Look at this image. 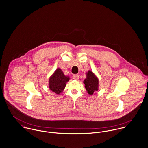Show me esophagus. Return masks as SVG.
Returning <instances> with one entry per match:
<instances>
[{
	"label": "esophagus",
	"mask_w": 148,
	"mask_h": 148,
	"mask_svg": "<svg viewBox=\"0 0 148 148\" xmlns=\"http://www.w3.org/2000/svg\"><path fill=\"white\" fill-rule=\"evenodd\" d=\"M79 75H73V78L75 79V80H78L79 79Z\"/></svg>",
	"instance_id": "esophagus-1"
}]
</instances>
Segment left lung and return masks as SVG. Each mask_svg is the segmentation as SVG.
Wrapping results in <instances>:
<instances>
[{
	"instance_id": "1",
	"label": "left lung",
	"mask_w": 148,
	"mask_h": 148,
	"mask_svg": "<svg viewBox=\"0 0 148 148\" xmlns=\"http://www.w3.org/2000/svg\"><path fill=\"white\" fill-rule=\"evenodd\" d=\"M86 90L89 95H93L99 88V80L95 73L91 70L86 72V78L83 81Z\"/></svg>"
}]
</instances>
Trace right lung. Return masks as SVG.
Listing matches in <instances>:
<instances>
[{
  "mask_svg": "<svg viewBox=\"0 0 148 148\" xmlns=\"http://www.w3.org/2000/svg\"><path fill=\"white\" fill-rule=\"evenodd\" d=\"M69 80V77L65 76L63 71L58 68L49 78V88L56 94H60L64 91L66 83Z\"/></svg>",
  "mask_w": 148,
  "mask_h": 148,
  "instance_id": "right-lung-1",
  "label": "right lung"
}]
</instances>
